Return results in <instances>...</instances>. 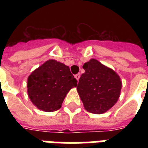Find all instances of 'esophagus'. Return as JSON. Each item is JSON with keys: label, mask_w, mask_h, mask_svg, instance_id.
<instances>
[{"label": "esophagus", "mask_w": 148, "mask_h": 148, "mask_svg": "<svg viewBox=\"0 0 148 148\" xmlns=\"http://www.w3.org/2000/svg\"><path fill=\"white\" fill-rule=\"evenodd\" d=\"M75 78L77 79V81H78L79 80V78H80V77H81V74H76V75H75Z\"/></svg>", "instance_id": "obj_1"}]
</instances>
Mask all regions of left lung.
I'll use <instances>...</instances> for the list:
<instances>
[{"label":"left lung","mask_w":148,"mask_h":148,"mask_svg":"<svg viewBox=\"0 0 148 148\" xmlns=\"http://www.w3.org/2000/svg\"><path fill=\"white\" fill-rule=\"evenodd\" d=\"M85 72L79 79L77 90L88 112L103 114L119 98L121 81L113 70L95 59L83 65Z\"/></svg>","instance_id":"1"}]
</instances>
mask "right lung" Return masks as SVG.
Returning <instances> with one entry per match:
<instances>
[{"label":"right lung","instance_id":"add662e5","mask_svg":"<svg viewBox=\"0 0 148 148\" xmlns=\"http://www.w3.org/2000/svg\"><path fill=\"white\" fill-rule=\"evenodd\" d=\"M77 81L68 66L49 60L34 71L27 79V93L32 103L46 112L61 108L63 101Z\"/></svg>","mask_w":148,"mask_h":148}]
</instances>
